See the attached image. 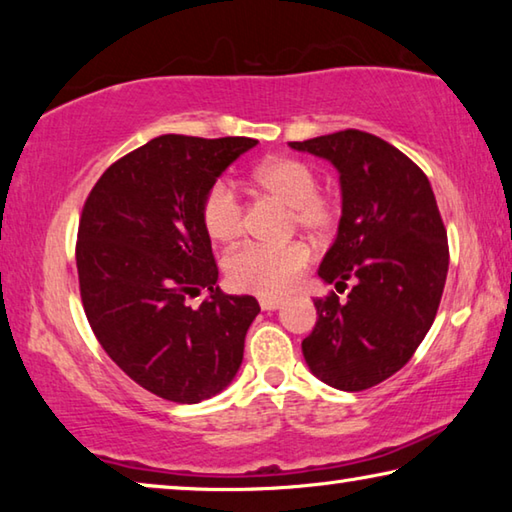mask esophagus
Listing matches in <instances>:
<instances>
[{
    "mask_svg": "<svg viewBox=\"0 0 512 512\" xmlns=\"http://www.w3.org/2000/svg\"><path fill=\"white\" fill-rule=\"evenodd\" d=\"M282 305H284V302L280 298H262V300H259V307H262L264 311H275V309H280Z\"/></svg>",
    "mask_w": 512,
    "mask_h": 512,
    "instance_id": "1",
    "label": "esophagus"
}]
</instances>
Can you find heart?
I'll return each mask as SVG.
<instances>
[{
    "mask_svg": "<svg viewBox=\"0 0 512 512\" xmlns=\"http://www.w3.org/2000/svg\"><path fill=\"white\" fill-rule=\"evenodd\" d=\"M257 185L277 201L293 207V221L311 237H325L334 230L339 210L327 196L318 194V176L307 162L296 158H273L255 171ZM207 235L216 244H232L244 232V201L230 180H216L207 189L201 205ZM311 262L305 244L284 246L248 244L225 262V275L237 291L262 298H280L296 287L298 277Z\"/></svg>",
    "mask_w": 512,
    "mask_h": 512,
    "instance_id": "obj_1",
    "label": "heart"
}]
</instances>
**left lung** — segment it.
Listing matches in <instances>:
<instances>
[{
  "mask_svg": "<svg viewBox=\"0 0 512 512\" xmlns=\"http://www.w3.org/2000/svg\"><path fill=\"white\" fill-rule=\"evenodd\" d=\"M289 146L339 171V232L318 275L336 289L354 282L345 302L334 291L314 300L318 320L302 354L325 384L366 391L427 336L447 280V230L429 178L381 137L348 128Z\"/></svg>",
  "mask_w": 512,
  "mask_h": 512,
  "instance_id": "obj_1",
  "label": "left lung"
}]
</instances>
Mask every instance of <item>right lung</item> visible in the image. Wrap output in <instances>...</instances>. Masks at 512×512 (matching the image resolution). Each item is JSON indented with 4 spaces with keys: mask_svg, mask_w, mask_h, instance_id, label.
Returning a JSON list of instances; mask_svg holds the SVG:
<instances>
[{
    "mask_svg": "<svg viewBox=\"0 0 512 512\" xmlns=\"http://www.w3.org/2000/svg\"><path fill=\"white\" fill-rule=\"evenodd\" d=\"M250 137L160 135L103 171L83 205L76 268L85 316L108 357L176 404L221 393L244 359L253 296L219 289L201 205ZM201 290L198 310L184 302Z\"/></svg>",
    "mask_w": 512,
    "mask_h": 512,
    "instance_id": "add662e5",
    "label": "right lung"
}]
</instances>
